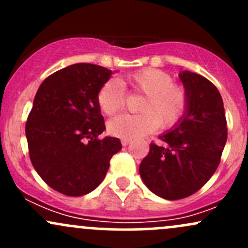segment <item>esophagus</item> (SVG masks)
<instances>
[{"mask_svg": "<svg viewBox=\"0 0 248 248\" xmlns=\"http://www.w3.org/2000/svg\"><path fill=\"white\" fill-rule=\"evenodd\" d=\"M129 142H131V140H129V139H122L121 140V144L124 145V146H127V145H128Z\"/></svg>", "mask_w": 248, "mask_h": 248, "instance_id": "1", "label": "esophagus"}]
</instances>
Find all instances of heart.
Here are the masks:
<instances>
[{
    "label": "heart",
    "instance_id": "b5f03b06",
    "mask_svg": "<svg viewBox=\"0 0 248 248\" xmlns=\"http://www.w3.org/2000/svg\"><path fill=\"white\" fill-rule=\"evenodd\" d=\"M136 91L144 93L139 106L140 114H122L109 121L108 131L111 136L134 139L162 128L174 127L184 117L187 109V94L182 87L166 72L156 68H145L121 80ZM102 111L112 115L124 107V89L116 80H108L102 85L97 94Z\"/></svg>",
    "mask_w": 248,
    "mask_h": 248
}]
</instances>
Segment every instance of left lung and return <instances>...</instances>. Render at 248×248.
<instances>
[{
	"mask_svg": "<svg viewBox=\"0 0 248 248\" xmlns=\"http://www.w3.org/2000/svg\"><path fill=\"white\" fill-rule=\"evenodd\" d=\"M187 94L184 117L159 139L139 167L145 186L168 201L186 198L214 175L227 141L222 97L210 80L197 73L179 74Z\"/></svg>",
	"mask_w": 248,
	"mask_h": 248,
	"instance_id": "8db88e82",
	"label": "left lung"
}]
</instances>
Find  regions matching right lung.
I'll return each instance as SVG.
<instances>
[{
    "mask_svg": "<svg viewBox=\"0 0 248 248\" xmlns=\"http://www.w3.org/2000/svg\"><path fill=\"white\" fill-rule=\"evenodd\" d=\"M111 71L76 63L42 82L27 117L26 139L32 166L55 191L69 197L99 186L109 162L122 145L98 137L106 129L97 94Z\"/></svg>",
    "mask_w": 248,
    "mask_h": 248,
    "instance_id": "obj_1",
    "label": "right lung"
}]
</instances>
